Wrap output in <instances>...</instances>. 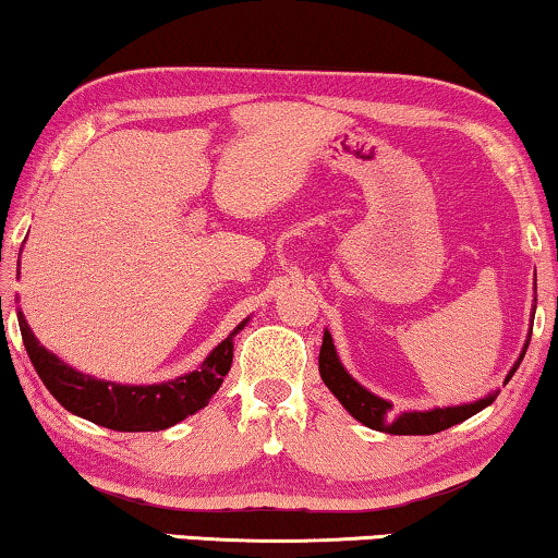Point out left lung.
Returning a JSON list of instances; mask_svg holds the SVG:
<instances>
[{
    "label": "left lung",
    "mask_w": 558,
    "mask_h": 558,
    "mask_svg": "<svg viewBox=\"0 0 558 558\" xmlns=\"http://www.w3.org/2000/svg\"><path fill=\"white\" fill-rule=\"evenodd\" d=\"M529 341H531V333L524 344V351H521L519 362L511 366L507 381L519 368L521 359H524ZM319 374H322L324 384L329 387V391L341 401V407H344L349 414L356 418V422H362L368 428H376V432L397 434V436L444 432V428H449L453 424L466 422L469 416L478 414V411L486 409L496 399V393H488V397H484V399L471 401V404H461V407H444V409H432V411H404V414H393L391 401L376 397V393L364 389L356 379H351L347 368L339 362L337 349H333L329 331H324V341H322V351H319Z\"/></svg>",
    "instance_id": "8db88e82"
}]
</instances>
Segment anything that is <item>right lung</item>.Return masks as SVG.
<instances>
[{
  "mask_svg": "<svg viewBox=\"0 0 558 558\" xmlns=\"http://www.w3.org/2000/svg\"><path fill=\"white\" fill-rule=\"evenodd\" d=\"M16 319H20L24 349L51 397L72 414L89 418L92 424L114 428V432H161L207 407L229 374L236 331L250 322L244 319L239 324L196 372L179 376L174 381L130 387V384L94 379L59 362L51 351L39 344L22 312Z\"/></svg>",
  "mask_w": 558,
  "mask_h": 558,
  "instance_id": "right-lung-1",
  "label": "right lung"
}]
</instances>
